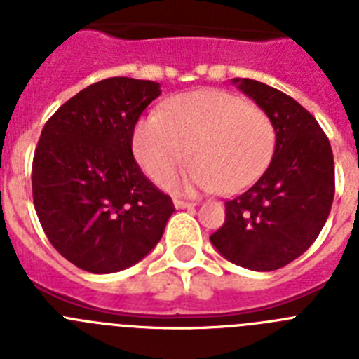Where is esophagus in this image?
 Returning <instances> with one entry per match:
<instances>
[{"label":"esophagus","instance_id":"esophagus-1","mask_svg":"<svg viewBox=\"0 0 359 359\" xmlns=\"http://www.w3.org/2000/svg\"><path fill=\"white\" fill-rule=\"evenodd\" d=\"M174 207H176L177 210H183V208H192V207H194V203L182 201V199H174Z\"/></svg>","mask_w":359,"mask_h":359}]
</instances>
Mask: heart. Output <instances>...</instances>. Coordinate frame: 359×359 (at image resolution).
<instances>
[{
  "label": "heart",
  "mask_w": 359,
  "mask_h": 359,
  "mask_svg": "<svg viewBox=\"0 0 359 359\" xmlns=\"http://www.w3.org/2000/svg\"><path fill=\"white\" fill-rule=\"evenodd\" d=\"M275 145V126L264 111L221 90L172 98L163 115L142 118L133 135L136 161L152 182L163 183L189 154L194 158L167 183L177 194H236L264 174Z\"/></svg>",
  "instance_id": "1"
}]
</instances>
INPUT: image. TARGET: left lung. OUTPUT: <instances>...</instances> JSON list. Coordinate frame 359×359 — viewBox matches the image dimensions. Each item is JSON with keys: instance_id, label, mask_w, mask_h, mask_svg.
<instances>
[{"instance_id": "8db88e82", "label": "left lung", "mask_w": 359, "mask_h": 359, "mask_svg": "<svg viewBox=\"0 0 359 359\" xmlns=\"http://www.w3.org/2000/svg\"><path fill=\"white\" fill-rule=\"evenodd\" d=\"M271 118L277 145L266 172L224 203V224L210 243L226 261L273 271L315 243L334 198L331 144L315 116L294 98L252 79H231Z\"/></svg>"}]
</instances>
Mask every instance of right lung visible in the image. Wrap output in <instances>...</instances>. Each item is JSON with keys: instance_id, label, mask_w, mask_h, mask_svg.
<instances>
[{"instance_id": "add662e5", "label": "right lung", "mask_w": 359, "mask_h": 359, "mask_svg": "<svg viewBox=\"0 0 359 359\" xmlns=\"http://www.w3.org/2000/svg\"><path fill=\"white\" fill-rule=\"evenodd\" d=\"M158 82L111 77L88 86L46 122L32 165L34 207L53 248L90 273L140 262L174 212L133 156V131Z\"/></svg>"}]
</instances>
